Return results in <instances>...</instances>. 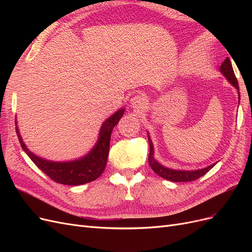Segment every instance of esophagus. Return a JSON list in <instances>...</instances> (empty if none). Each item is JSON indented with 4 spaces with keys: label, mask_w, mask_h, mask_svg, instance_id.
<instances>
[{
    "label": "esophagus",
    "mask_w": 252,
    "mask_h": 252,
    "mask_svg": "<svg viewBox=\"0 0 252 252\" xmlns=\"http://www.w3.org/2000/svg\"><path fill=\"white\" fill-rule=\"evenodd\" d=\"M130 104L134 109H143L145 106H146L147 101L144 95L135 94L130 100Z\"/></svg>",
    "instance_id": "34e87169"
}]
</instances>
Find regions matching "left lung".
Here are the masks:
<instances>
[{"label":"left lung","instance_id":"1","mask_svg":"<svg viewBox=\"0 0 252 252\" xmlns=\"http://www.w3.org/2000/svg\"><path fill=\"white\" fill-rule=\"evenodd\" d=\"M220 71L224 74V77L228 80V82L232 84V85L239 91L238 80H236V77L233 72V68H232L229 58L225 59V61L220 67ZM239 96H240V93H239ZM148 142H149V147H150L149 156H148L149 165H150L152 170H154L158 175H159V177L165 179V180H168L171 182H191V181H194L196 179L201 178L202 175L207 173L212 168V167L216 165V164H212L208 167H205V168L199 169V170H175V169L167 168V167L159 164L155 158L154 144H152L149 135H148Z\"/></svg>","mask_w":252,"mask_h":252}]
</instances>
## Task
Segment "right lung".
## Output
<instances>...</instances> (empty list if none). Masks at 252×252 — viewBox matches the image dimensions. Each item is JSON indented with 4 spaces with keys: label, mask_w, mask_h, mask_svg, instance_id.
I'll list each match as a JSON object with an SVG mask.
<instances>
[{
    "label": "right lung",
    "mask_w": 252,
    "mask_h": 252,
    "mask_svg": "<svg viewBox=\"0 0 252 252\" xmlns=\"http://www.w3.org/2000/svg\"><path fill=\"white\" fill-rule=\"evenodd\" d=\"M124 112L125 109H120L106 120L101 127L100 136L93 150L85 157L70 162H51L33 155L23 142L18 126L16 130L23 150L32 158L37 168L47 174L52 181L64 185H83L96 180L103 173L107 164L112 129L119 123Z\"/></svg>",
    "instance_id": "obj_1"
}]
</instances>
